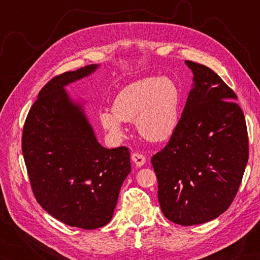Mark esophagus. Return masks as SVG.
Wrapping results in <instances>:
<instances>
[{
  "instance_id": "obj_1",
  "label": "esophagus",
  "mask_w": 260,
  "mask_h": 260,
  "mask_svg": "<svg viewBox=\"0 0 260 260\" xmlns=\"http://www.w3.org/2000/svg\"><path fill=\"white\" fill-rule=\"evenodd\" d=\"M132 161H133V163L136 165L137 168H141L145 164L146 159H145V156L143 155V154L133 153V154H132Z\"/></svg>"
}]
</instances>
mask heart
<instances>
[{"label":"heart","instance_id":"obj_1","mask_svg":"<svg viewBox=\"0 0 260 260\" xmlns=\"http://www.w3.org/2000/svg\"><path fill=\"white\" fill-rule=\"evenodd\" d=\"M180 90L168 77H150L132 82L116 96L113 110H103L99 120L115 140L125 136L124 121H135L145 140L159 143L169 140L180 119Z\"/></svg>","mask_w":260,"mask_h":260}]
</instances>
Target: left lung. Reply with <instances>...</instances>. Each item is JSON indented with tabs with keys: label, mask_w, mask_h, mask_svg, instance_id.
<instances>
[{
	"label": "left lung",
	"mask_w": 260,
	"mask_h": 260,
	"mask_svg": "<svg viewBox=\"0 0 260 260\" xmlns=\"http://www.w3.org/2000/svg\"><path fill=\"white\" fill-rule=\"evenodd\" d=\"M193 84L169 144L152 157L163 214L181 225L218 218L238 192L249 156L237 96L207 66L185 61Z\"/></svg>",
	"instance_id": "1"
}]
</instances>
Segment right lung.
I'll return each mask as SVG.
<instances>
[{
    "mask_svg": "<svg viewBox=\"0 0 260 260\" xmlns=\"http://www.w3.org/2000/svg\"><path fill=\"white\" fill-rule=\"evenodd\" d=\"M98 64L54 77L39 92L22 134V153L39 204L70 227L91 230L113 218L120 186L131 172L125 146L99 144L84 110L64 89Z\"/></svg>",
    "mask_w": 260,
    "mask_h": 260,
    "instance_id": "add662e5",
    "label": "right lung"
}]
</instances>
